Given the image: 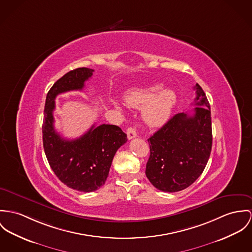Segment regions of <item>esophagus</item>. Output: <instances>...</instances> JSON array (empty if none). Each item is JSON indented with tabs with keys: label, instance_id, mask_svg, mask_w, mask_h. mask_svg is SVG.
Wrapping results in <instances>:
<instances>
[{
	"label": "esophagus",
	"instance_id": "1",
	"mask_svg": "<svg viewBox=\"0 0 252 252\" xmlns=\"http://www.w3.org/2000/svg\"><path fill=\"white\" fill-rule=\"evenodd\" d=\"M126 134H127V138L130 140L132 138H135L137 137V132H136V129L134 127H128L126 129Z\"/></svg>",
	"mask_w": 252,
	"mask_h": 252
}]
</instances>
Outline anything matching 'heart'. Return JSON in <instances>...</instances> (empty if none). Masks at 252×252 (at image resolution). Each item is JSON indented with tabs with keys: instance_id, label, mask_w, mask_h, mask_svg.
I'll return each mask as SVG.
<instances>
[{
	"instance_id": "obj_1",
	"label": "heart",
	"mask_w": 252,
	"mask_h": 252,
	"mask_svg": "<svg viewBox=\"0 0 252 252\" xmlns=\"http://www.w3.org/2000/svg\"><path fill=\"white\" fill-rule=\"evenodd\" d=\"M162 89V85L155 84L148 87L136 88L126 93L124 99L131 107L141 108L143 106V118L152 126L163 125L171 115L175 103V94L170 89ZM117 108L120 104L113 101Z\"/></svg>"
}]
</instances>
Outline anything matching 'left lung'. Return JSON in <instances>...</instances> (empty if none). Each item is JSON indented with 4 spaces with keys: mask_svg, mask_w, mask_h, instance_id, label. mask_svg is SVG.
Returning a JSON list of instances; mask_svg holds the SVG:
<instances>
[{
    "mask_svg": "<svg viewBox=\"0 0 252 252\" xmlns=\"http://www.w3.org/2000/svg\"><path fill=\"white\" fill-rule=\"evenodd\" d=\"M193 115L175 114L148 139L151 155L146 175L160 191L174 193L192 185L202 174L212 149L210 104L196 83Z\"/></svg>",
    "mask_w": 252,
    "mask_h": 252,
    "instance_id": "obj_1",
    "label": "left lung"
}]
</instances>
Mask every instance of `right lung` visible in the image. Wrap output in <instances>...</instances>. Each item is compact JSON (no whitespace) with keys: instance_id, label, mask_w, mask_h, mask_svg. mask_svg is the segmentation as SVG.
Wrapping results in <instances>:
<instances>
[{"instance_id":"add662e5","label":"right lung","mask_w":252,"mask_h":252,"mask_svg":"<svg viewBox=\"0 0 252 252\" xmlns=\"http://www.w3.org/2000/svg\"><path fill=\"white\" fill-rule=\"evenodd\" d=\"M93 72L78 68L58 79L47 94L42 126L43 147L52 170L69 188L83 193L94 192L105 183L114 155L127 141L126 134L114 125H93L74 140L64 139L56 131L55 98L61 93L82 90Z\"/></svg>"}]
</instances>
